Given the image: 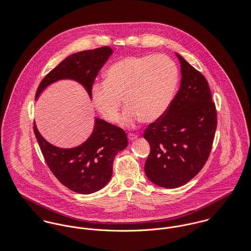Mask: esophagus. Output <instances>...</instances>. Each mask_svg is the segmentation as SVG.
I'll return each instance as SVG.
<instances>
[{"label":"esophagus","mask_w":251,"mask_h":251,"mask_svg":"<svg viewBox=\"0 0 251 251\" xmlns=\"http://www.w3.org/2000/svg\"><path fill=\"white\" fill-rule=\"evenodd\" d=\"M138 138V135H136V134H134V133H129L128 134V139L130 140V141H134V140H136Z\"/></svg>","instance_id":"obj_1"}]
</instances>
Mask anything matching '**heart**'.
<instances>
[{"label": "heart", "instance_id": "1", "mask_svg": "<svg viewBox=\"0 0 251 251\" xmlns=\"http://www.w3.org/2000/svg\"><path fill=\"white\" fill-rule=\"evenodd\" d=\"M177 79L176 64L165 55L122 58L105 71L104 82L93 85L92 102L105 120L115 122L124 98L122 125L131 126L141 119L151 123L169 108Z\"/></svg>", "mask_w": 251, "mask_h": 251}]
</instances>
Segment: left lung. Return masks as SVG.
Instances as JSON below:
<instances>
[{
  "label": "left lung",
  "instance_id": "obj_1",
  "mask_svg": "<svg viewBox=\"0 0 251 251\" xmlns=\"http://www.w3.org/2000/svg\"><path fill=\"white\" fill-rule=\"evenodd\" d=\"M178 92L165 114L149 125L144 138L151 146L145 172L154 184L176 188L190 181L211 151L217 114L204 76L183 57Z\"/></svg>",
  "mask_w": 251,
  "mask_h": 251
}]
</instances>
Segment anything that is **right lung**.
<instances>
[{"label": "right lung", "instance_id": "obj_1", "mask_svg": "<svg viewBox=\"0 0 251 251\" xmlns=\"http://www.w3.org/2000/svg\"><path fill=\"white\" fill-rule=\"evenodd\" d=\"M112 52L110 48L103 47L70 55L45 76L36 99L51 83L61 79L77 81L92 99L94 80ZM34 132L52 174L64 186L79 194H91L105 186L112 176L115 155L128 146L127 135L121 128L100 118H95L90 137L73 149L52 146L40 134L35 123Z\"/></svg>", "mask_w": 251, "mask_h": 251}]
</instances>
